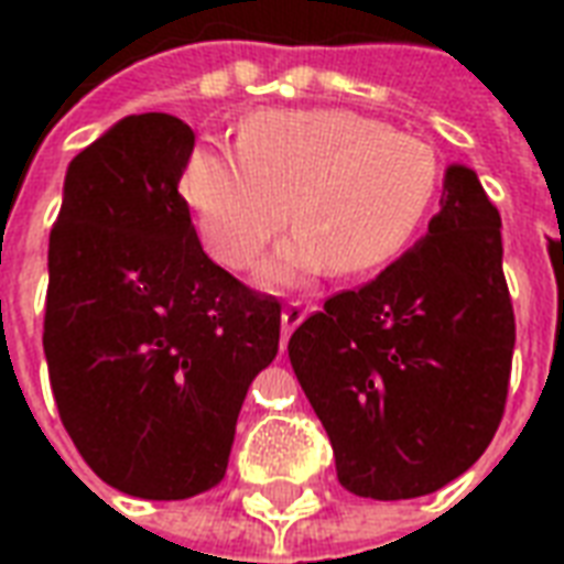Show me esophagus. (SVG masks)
Returning <instances> with one entry per match:
<instances>
[{"label": "esophagus", "mask_w": 564, "mask_h": 564, "mask_svg": "<svg viewBox=\"0 0 564 564\" xmlns=\"http://www.w3.org/2000/svg\"><path fill=\"white\" fill-rule=\"evenodd\" d=\"M313 313V304H304V301H290L281 313V325H283V334H292L295 327L304 322V318Z\"/></svg>", "instance_id": "34e87169"}]
</instances>
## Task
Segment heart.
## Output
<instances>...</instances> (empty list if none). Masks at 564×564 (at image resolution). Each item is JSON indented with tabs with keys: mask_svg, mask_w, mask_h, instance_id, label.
<instances>
[{
	"mask_svg": "<svg viewBox=\"0 0 564 564\" xmlns=\"http://www.w3.org/2000/svg\"><path fill=\"white\" fill-rule=\"evenodd\" d=\"M237 148L195 145L181 193L204 246L230 269L254 263L290 204L299 230L260 269L269 286H295L327 265L375 269L406 246L436 193L427 145L354 110H260Z\"/></svg>",
	"mask_w": 564,
	"mask_h": 564,
	"instance_id": "b5f03b06",
	"label": "heart"
}]
</instances>
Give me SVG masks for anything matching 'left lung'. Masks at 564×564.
<instances>
[{
  "label": "left lung",
  "mask_w": 564,
  "mask_h": 564,
  "mask_svg": "<svg viewBox=\"0 0 564 564\" xmlns=\"http://www.w3.org/2000/svg\"><path fill=\"white\" fill-rule=\"evenodd\" d=\"M512 348L500 213L477 172L451 163L427 234L375 281L327 299L292 334L290 362L345 489L406 500L489 447Z\"/></svg>",
  "instance_id": "obj_1"
}]
</instances>
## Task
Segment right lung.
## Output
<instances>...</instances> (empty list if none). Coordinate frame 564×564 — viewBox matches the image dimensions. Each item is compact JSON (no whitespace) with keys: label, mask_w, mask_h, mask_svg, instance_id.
I'll list each match as a JSON object with an SVG mask.
<instances>
[{"label":"right lung","mask_w":564,"mask_h":564,"mask_svg":"<svg viewBox=\"0 0 564 564\" xmlns=\"http://www.w3.org/2000/svg\"><path fill=\"white\" fill-rule=\"evenodd\" d=\"M195 134L134 113L75 154L48 234L43 351L78 454L113 489L184 500L225 477L281 304L204 254L178 184Z\"/></svg>","instance_id":"right-lung-1"}]
</instances>
